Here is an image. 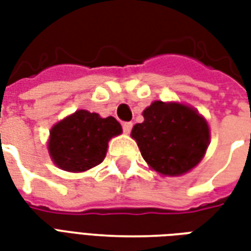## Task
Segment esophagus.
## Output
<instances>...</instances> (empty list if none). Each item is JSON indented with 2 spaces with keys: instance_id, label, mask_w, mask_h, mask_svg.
Instances as JSON below:
<instances>
[{
  "instance_id": "1",
  "label": "esophagus",
  "mask_w": 251,
  "mask_h": 251,
  "mask_svg": "<svg viewBox=\"0 0 251 251\" xmlns=\"http://www.w3.org/2000/svg\"><path fill=\"white\" fill-rule=\"evenodd\" d=\"M122 127H124V131H125L126 134H129L131 130V127H133V124H131V122H124V124H122Z\"/></svg>"
}]
</instances>
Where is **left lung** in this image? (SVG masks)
I'll return each instance as SVG.
<instances>
[{
	"label": "left lung",
	"mask_w": 251,
	"mask_h": 251,
	"mask_svg": "<svg viewBox=\"0 0 251 251\" xmlns=\"http://www.w3.org/2000/svg\"><path fill=\"white\" fill-rule=\"evenodd\" d=\"M144 122L133 126L142 157L156 172L180 176L195 168L210 144L207 121L194 109L177 102L154 100L144 110Z\"/></svg>",
	"instance_id": "left-lung-1"
}]
</instances>
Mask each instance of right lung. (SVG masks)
Listing matches in <instances>:
<instances>
[{"label": "right lung", "instance_id": "obj_1", "mask_svg": "<svg viewBox=\"0 0 251 251\" xmlns=\"http://www.w3.org/2000/svg\"><path fill=\"white\" fill-rule=\"evenodd\" d=\"M122 133L114 117L77 110L50 131L48 152L52 161L67 172H84L103 161L109 141Z\"/></svg>", "mask_w": 251, "mask_h": 251}]
</instances>
